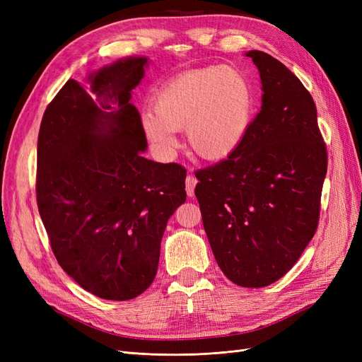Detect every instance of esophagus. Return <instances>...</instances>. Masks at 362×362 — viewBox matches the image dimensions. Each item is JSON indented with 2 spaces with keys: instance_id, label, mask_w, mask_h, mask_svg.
Here are the masks:
<instances>
[{
  "instance_id": "esophagus-1",
  "label": "esophagus",
  "mask_w": 362,
  "mask_h": 362,
  "mask_svg": "<svg viewBox=\"0 0 362 362\" xmlns=\"http://www.w3.org/2000/svg\"><path fill=\"white\" fill-rule=\"evenodd\" d=\"M196 184H198V180H196L193 175H187V178H185V190H187L189 198H193L194 196Z\"/></svg>"
}]
</instances>
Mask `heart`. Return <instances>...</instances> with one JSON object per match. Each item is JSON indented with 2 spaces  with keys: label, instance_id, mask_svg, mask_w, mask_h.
<instances>
[{
  "label": "heart",
  "instance_id": "obj_1",
  "mask_svg": "<svg viewBox=\"0 0 362 362\" xmlns=\"http://www.w3.org/2000/svg\"><path fill=\"white\" fill-rule=\"evenodd\" d=\"M254 112V95L242 72L210 66L180 74L154 100V115L141 119L149 141L163 154L177 148L175 131L185 129L187 146L205 161H221L242 144Z\"/></svg>",
  "mask_w": 362,
  "mask_h": 362
}]
</instances>
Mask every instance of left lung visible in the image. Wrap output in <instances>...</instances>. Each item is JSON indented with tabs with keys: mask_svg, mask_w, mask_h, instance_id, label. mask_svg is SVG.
I'll use <instances>...</instances> for the list:
<instances>
[{
	"mask_svg": "<svg viewBox=\"0 0 362 362\" xmlns=\"http://www.w3.org/2000/svg\"><path fill=\"white\" fill-rule=\"evenodd\" d=\"M261 110L226 160L196 172L204 229L225 276L240 287L276 282L315 234L327 170L313 96L286 64L249 51Z\"/></svg>",
	"mask_w": 362,
	"mask_h": 362,
	"instance_id": "8db88e82",
	"label": "left lung"
}]
</instances>
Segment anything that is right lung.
<instances>
[{
    "instance_id": "add662e5",
    "label": "right lung",
    "mask_w": 362,
    "mask_h": 362,
    "mask_svg": "<svg viewBox=\"0 0 362 362\" xmlns=\"http://www.w3.org/2000/svg\"><path fill=\"white\" fill-rule=\"evenodd\" d=\"M146 57L68 80L42 117L36 196L59 264L98 298L129 300L156 278L169 217L185 202V169L156 163L131 90Z\"/></svg>"
}]
</instances>
